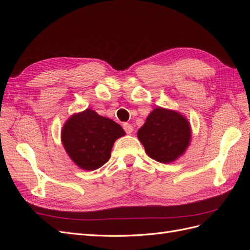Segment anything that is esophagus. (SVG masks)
Returning a JSON list of instances; mask_svg holds the SVG:
<instances>
[{
  "label": "esophagus",
  "mask_w": 250,
  "mask_h": 250,
  "mask_svg": "<svg viewBox=\"0 0 250 250\" xmlns=\"http://www.w3.org/2000/svg\"><path fill=\"white\" fill-rule=\"evenodd\" d=\"M123 127H124V130L126 131V133H127V134H131V133H132V131H133V127H132V125H131V124H129V123H125V124L123 125Z\"/></svg>",
  "instance_id": "34e87169"
}]
</instances>
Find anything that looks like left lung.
Returning <instances> with one entry per match:
<instances>
[{
  "label": "left lung",
  "instance_id": "left-lung-1",
  "mask_svg": "<svg viewBox=\"0 0 250 250\" xmlns=\"http://www.w3.org/2000/svg\"><path fill=\"white\" fill-rule=\"evenodd\" d=\"M191 137L188 119L176 110L164 107L151 111L138 131V139L148 156L163 164L175 162L185 154Z\"/></svg>",
  "mask_w": 250,
  "mask_h": 250
}]
</instances>
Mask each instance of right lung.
Returning <instances> with one entry per match:
<instances>
[{
  "instance_id": "add662e5",
  "label": "right lung",
  "mask_w": 250,
  "mask_h": 250,
  "mask_svg": "<svg viewBox=\"0 0 250 250\" xmlns=\"http://www.w3.org/2000/svg\"><path fill=\"white\" fill-rule=\"evenodd\" d=\"M123 135L124 129L115 121L87 108L66 120L62 142L75 165L82 170L93 171L108 162L113 144Z\"/></svg>"
}]
</instances>
